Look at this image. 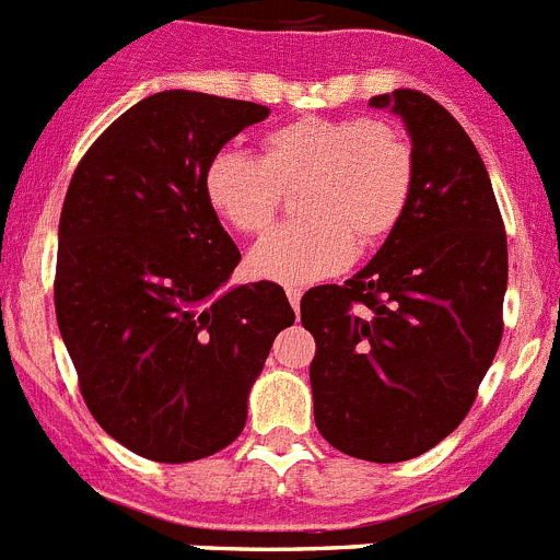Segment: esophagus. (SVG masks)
<instances>
[{"label": "esophagus", "mask_w": 560, "mask_h": 560, "mask_svg": "<svg viewBox=\"0 0 560 560\" xmlns=\"http://www.w3.org/2000/svg\"><path fill=\"white\" fill-rule=\"evenodd\" d=\"M285 296H289L291 308L300 314V300H303V289H296V285H285Z\"/></svg>", "instance_id": "1"}]
</instances>
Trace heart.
<instances>
[{
  "label": "heart",
  "mask_w": 560,
  "mask_h": 560,
  "mask_svg": "<svg viewBox=\"0 0 560 560\" xmlns=\"http://www.w3.org/2000/svg\"><path fill=\"white\" fill-rule=\"evenodd\" d=\"M303 182L294 212L246 257L252 277L303 285L336 275L359 249L395 235L415 196V151L393 126L368 117H300L260 137V153H212L201 196L237 235L275 219L280 190Z\"/></svg>",
  "instance_id": "heart-1"
}]
</instances>
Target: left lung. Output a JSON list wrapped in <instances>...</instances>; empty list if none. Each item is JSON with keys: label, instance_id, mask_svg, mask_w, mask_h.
<instances>
[{"label": "left lung", "instance_id": "obj_1", "mask_svg": "<svg viewBox=\"0 0 560 560\" xmlns=\"http://www.w3.org/2000/svg\"><path fill=\"white\" fill-rule=\"evenodd\" d=\"M407 122V219L345 285L300 303L316 341V429L370 463L434 448L463 423L502 341L508 237L485 162L446 108L418 89L375 95Z\"/></svg>", "mask_w": 560, "mask_h": 560}]
</instances>
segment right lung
I'll use <instances>...</instances> for the list:
<instances>
[{"instance_id": "obj_1", "label": "right lung", "mask_w": 560, "mask_h": 560, "mask_svg": "<svg viewBox=\"0 0 560 560\" xmlns=\"http://www.w3.org/2000/svg\"><path fill=\"white\" fill-rule=\"evenodd\" d=\"M269 108L171 89L120 114L78 162L58 226L56 316L92 418L156 463L244 432L271 341L294 325L277 283L221 291L241 252L201 173Z\"/></svg>"}]
</instances>
